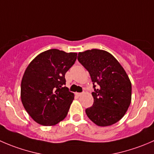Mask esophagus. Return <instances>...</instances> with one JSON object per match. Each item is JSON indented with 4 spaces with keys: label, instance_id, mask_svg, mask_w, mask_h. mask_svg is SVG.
Wrapping results in <instances>:
<instances>
[{
    "label": "esophagus",
    "instance_id": "esophagus-1",
    "mask_svg": "<svg viewBox=\"0 0 154 154\" xmlns=\"http://www.w3.org/2000/svg\"><path fill=\"white\" fill-rule=\"evenodd\" d=\"M82 95H83V92H76V95L77 96H81Z\"/></svg>",
    "mask_w": 154,
    "mask_h": 154
}]
</instances>
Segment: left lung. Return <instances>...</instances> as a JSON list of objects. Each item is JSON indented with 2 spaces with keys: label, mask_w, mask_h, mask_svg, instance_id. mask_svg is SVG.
I'll return each mask as SVG.
<instances>
[{
  "label": "left lung",
  "mask_w": 154,
  "mask_h": 154,
  "mask_svg": "<svg viewBox=\"0 0 154 154\" xmlns=\"http://www.w3.org/2000/svg\"><path fill=\"white\" fill-rule=\"evenodd\" d=\"M79 62L89 71L93 83L94 102L87 117L99 126L121 120L132 99V83L118 61L108 52L93 49L79 53Z\"/></svg>",
  "instance_id": "left-lung-1"
}]
</instances>
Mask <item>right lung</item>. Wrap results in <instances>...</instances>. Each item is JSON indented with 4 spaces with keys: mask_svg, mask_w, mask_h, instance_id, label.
I'll list each match as a JSON object with an SVG mask.
<instances>
[{
    "mask_svg": "<svg viewBox=\"0 0 154 154\" xmlns=\"http://www.w3.org/2000/svg\"><path fill=\"white\" fill-rule=\"evenodd\" d=\"M77 55L52 49L36 56L27 67L21 83V100L36 123L54 126L66 117L74 95L65 86V75Z\"/></svg>",
    "mask_w": 154,
    "mask_h": 154,
    "instance_id": "right-lung-1",
    "label": "right lung"
}]
</instances>
